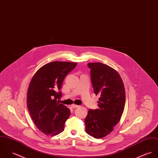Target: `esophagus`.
I'll use <instances>...</instances> for the list:
<instances>
[{"mask_svg":"<svg viewBox=\"0 0 158 158\" xmlns=\"http://www.w3.org/2000/svg\"><path fill=\"white\" fill-rule=\"evenodd\" d=\"M71 106L73 107V108H78V107H79L80 106L78 105H76V104H73V105H71Z\"/></svg>","mask_w":158,"mask_h":158,"instance_id":"1","label":"esophagus"}]
</instances>
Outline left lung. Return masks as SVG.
Listing matches in <instances>:
<instances>
[{
    "instance_id": "obj_1",
    "label": "left lung",
    "mask_w": 158,
    "mask_h": 158,
    "mask_svg": "<svg viewBox=\"0 0 158 158\" xmlns=\"http://www.w3.org/2000/svg\"><path fill=\"white\" fill-rule=\"evenodd\" d=\"M91 79L96 95L99 94V108L89 109L85 119V131L94 138L109 135L120 121L125 103V91L118 71L100 62L88 63Z\"/></svg>"
}]
</instances>
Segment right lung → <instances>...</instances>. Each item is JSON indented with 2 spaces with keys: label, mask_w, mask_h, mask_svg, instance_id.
<instances>
[{
  "label": "right lung",
  "mask_w": 158,
  "mask_h": 158,
  "mask_svg": "<svg viewBox=\"0 0 158 158\" xmlns=\"http://www.w3.org/2000/svg\"><path fill=\"white\" fill-rule=\"evenodd\" d=\"M76 62L54 61L47 64L35 72L27 91V103L36 127L46 135L55 136L64 130L70 110L59 104L60 89L67 75Z\"/></svg>",
  "instance_id": "1"
}]
</instances>
